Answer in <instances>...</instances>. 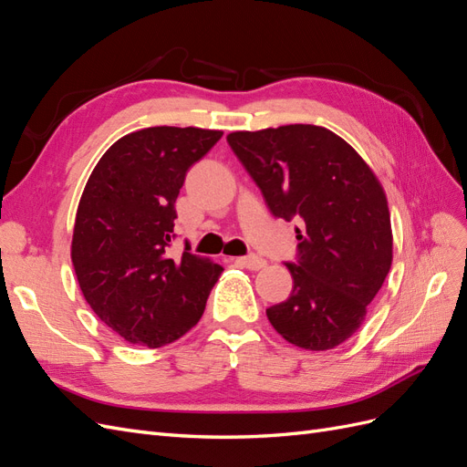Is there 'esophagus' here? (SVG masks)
Returning <instances> with one entry per match:
<instances>
[{
	"label": "esophagus",
	"mask_w": 467,
	"mask_h": 467,
	"mask_svg": "<svg viewBox=\"0 0 467 467\" xmlns=\"http://www.w3.org/2000/svg\"><path fill=\"white\" fill-rule=\"evenodd\" d=\"M239 263H242L244 266H247L249 271H259V268L266 266V261L259 255H249V257H242L239 259Z\"/></svg>",
	"instance_id": "34e87169"
}]
</instances>
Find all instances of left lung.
<instances>
[{
	"instance_id": "obj_1",
	"label": "left lung",
	"mask_w": 467,
	"mask_h": 467,
	"mask_svg": "<svg viewBox=\"0 0 467 467\" xmlns=\"http://www.w3.org/2000/svg\"><path fill=\"white\" fill-rule=\"evenodd\" d=\"M228 144L275 218L298 220V253L286 263L288 300L266 317L288 343L327 350L357 333L391 266L384 189L343 138L323 126L288 124L232 132Z\"/></svg>"
}]
</instances>
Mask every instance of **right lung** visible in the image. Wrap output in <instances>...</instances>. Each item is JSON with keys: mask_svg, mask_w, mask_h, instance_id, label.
I'll list each match as a JSON object with an SVG mask.
<instances>
[{"mask_svg": "<svg viewBox=\"0 0 467 467\" xmlns=\"http://www.w3.org/2000/svg\"><path fill=\"white\" fill-rule=\"evenodd\" d=\"M223 132L153 126L99 160L76 214L72 263L97 317L132 345L177 341L204 314L223 268L182 251L171 259L175 201L189 169Z\"/></svg>", "mask_w": 467, "mask_h": 467, "instance_id": "add662e5", "label": "right lung"}]
</instances>
